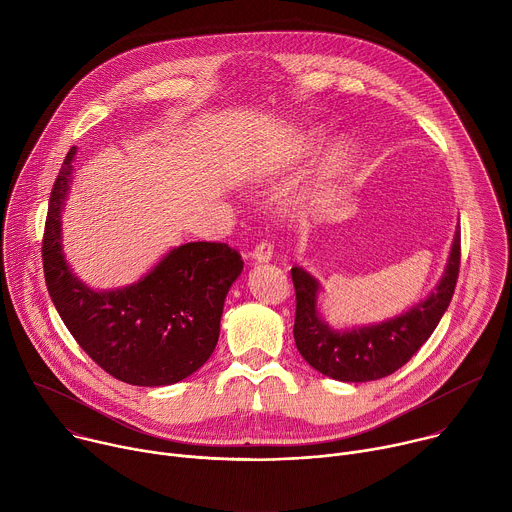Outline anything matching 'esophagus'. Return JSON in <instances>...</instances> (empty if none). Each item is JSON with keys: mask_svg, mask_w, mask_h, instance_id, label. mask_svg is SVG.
Returning a JSON list of instances; mask_svg holds the SVG:
<instances>
[{"mask_svg": "<svg viewBox=\"0 0 512 512\" xmlns=\"http://www.w3.org/2000/svg\"><path fill=\"white\" fill-rule=\"evenodd\" d=\"M273 257V245L269 241H259L253 251H251V259H255L257 263H265Z\"/></svg>", "mask_w": 512, "mask_h": 512, "instance_id": "esophagus-1", "label": "esophagus"}]
</instances>
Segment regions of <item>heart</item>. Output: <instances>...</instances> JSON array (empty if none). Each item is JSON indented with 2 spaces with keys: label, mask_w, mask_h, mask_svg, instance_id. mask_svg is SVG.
I'll return each mask as SVG.
<instances>
[{
  "label": "heart",
  "mask_w": 512,
  "mask_h": 512,
  "mask_svg": "<svg viewBox=\"0 0 512 512\" xmlns=\"http://www.w3.org/2000/svg\"><path fill=\"white\" fill-rule=\"evenodd\" d=\"M320 143H322V133H312L308 148H310V150H316ZM346 160H348V148H346V145H338V148L330 154V160H328V172H330V174L338 172V170L346 164Z\"/></svg>",
  "instance_id": "heart-1"
}]
</instances>
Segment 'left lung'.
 Here are the masks:
<instances>
[{
	"label": "left lung",
	"mask_w": 512,
	"mask_h": 512,
	"mask_svg": "<svg viewBox=\"0 0 512 512\" xmlns=\"http://www.w3.org/2000/svg\"><path fill=\"white\" fill-rule=\"evenodd\" d=\"M460 229H456L446 273L433 294L409 312L377 326L332 330L316 308L318 281L302 267H291L296 287L294 338L308 364L346 383L377 381L393 375L425 344L448 310L460 273Z\"/></svg>",
	"instance_id": "left-lung-1"
}]
</instances>
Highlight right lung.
<instances>
[{
	"label": "right lung",
	"instance_id": "obj_1",
	"mask_svg": "<svg viewBox=\"0 0 512 512\" xmlns=\"http://www.w3.org/2000/svg\"><path fill=\"white\" fill-rule=\"evenodd\" d=\"M75 154L70 148L54 180L42 237L54 308L111 377L137 387L178 383L202 367L218 342L225 298L243 271L241 253L227 243H186L129 287L89 289L72 275L60 249V212Z\"/></svg>",
	"mask_w": 512,
	"mask_h": 512
}]
</instances>
